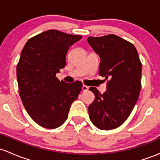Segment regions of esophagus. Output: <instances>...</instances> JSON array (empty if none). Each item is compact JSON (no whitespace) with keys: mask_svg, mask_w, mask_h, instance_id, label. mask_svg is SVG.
<instances>
[{"mask_svg":"<svg viewBox=\"0 0 160 160\" xmlns=\"http://www.w3.org/2000/svg\"><path fill=\"white\" fill-rule=\"evenodd\" d=\"M88 89H89V86H85V85H83L82 86V90L83 91V92H85V91H87Z\"/></svg>","mask_w":160,"mask_h":160,"instance_id":"1","label":"esophagus"}]
</instances>
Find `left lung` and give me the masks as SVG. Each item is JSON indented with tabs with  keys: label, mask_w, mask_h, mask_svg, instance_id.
<instances>
[{
	"label": "left lung",
	"mask_w": 160,
	"mask_h": 160,
	"mask_svg": "<svg viewBox=\"0 0 160 160\" xmlns=\"http://www.w3.org/2000/svg\"><path fill=\"white\" fill-rule=\"evenodd\" d=\"M87 40L100 56L99 75L108 80L103 94L89 88L95 96L88 108L89 119L99 129H113L127 120L138 99L142 65L135 46L119 36L89 37Z\"/></svg>",
	"instance_id": "1"
}]
</instances>
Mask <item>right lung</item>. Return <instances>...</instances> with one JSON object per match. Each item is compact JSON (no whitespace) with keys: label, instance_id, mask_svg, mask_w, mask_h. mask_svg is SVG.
I'll return each instance as SVG.
<instances>
[{"label":"right lung","instance_id":"obj_1","mask_svg":"<svg viewBox=\"0 0 160 160\" xmlns=\"http://www.w3.org/2000/svg\"><path fill=\"white\" fill-rule=\"evenodd\" d=\"M82 38L48 30L30 38L16 67L20 98L29 116L42 127L56 128L67 120L82 82L67 83L56 77L65 68L69 47Z\"/></svg>","mask_w":160,"mask_h":160}]
</instances>
